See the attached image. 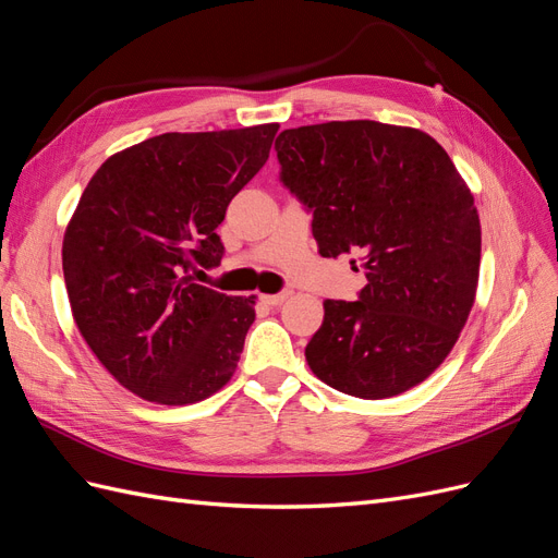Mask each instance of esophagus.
<instances>
[{"label": "esophagus", "instance_id": "34e87169", "mask_svg": "<svg viewBox=\"0 0 558 558\" xmlns=\"http://www.w3.org/2000/svg\"><path fill=\"white\" fill-rule=\"evenodd\" d=\"M289 298H291V291H281V293H275V295H260V300L265 302V305H269V307H279Z\"/></svg>", "mask_w": 558, "mask_h": 558}]
</instances>
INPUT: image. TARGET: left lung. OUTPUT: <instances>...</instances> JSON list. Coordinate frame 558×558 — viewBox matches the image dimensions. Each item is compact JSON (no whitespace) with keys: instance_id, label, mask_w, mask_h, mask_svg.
<instances>
[{"instance_id":"left-lung-1","label":"left lung","mask_w":558,"mask_h":558,"mask_svg":"<svg viewBox=\"0 0 558 558\" xmlns=\"http://www.w3.org/2000/svg\"><path fill=\"white\" fill-rule=\"evenodd\" d=\"M275 148L320 256L351 253L367 277L359 300L324 302L307 365L353 398L410 391L445 363L475 305L482 228L468 183L430 134L404 125H302Z\"/></svg>"}]
</instances>
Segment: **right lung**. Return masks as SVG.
Wrapping results in <instances>:
<instances>
[{"label": "right lung", "mask_w": 558, "mask_h": 558, "mask_svg": "<svg viewBox=\"0 0 558 558\" xmlns=\"http://www.w3.org/2000/svg\"><path fill=\"white\" fill-rule=\"evenodd\" d=\"M277 130L165 132L107 158L83 191L62 240L66 295L83 340L134 396L193 404L238 369L256 295L218 293L191 272L221 263L216 228Z\"/></svg>", "instance_id": "1"}]
</instances>
